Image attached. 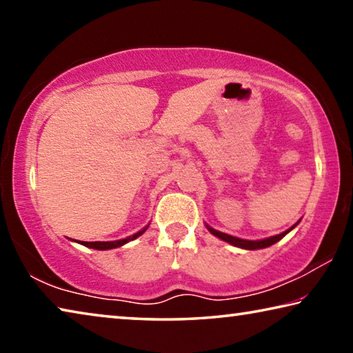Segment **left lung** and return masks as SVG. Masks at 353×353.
<instances>
[{
  "label": "left lung",
  "mask_w": 353,
  "mask_h": 353,
  "mask_svg": "<svg viewBox=\"0 0 353 353\" xmlns=\"http://www.w3.org/2000/svg\"><path fill=\"white\" fill-rule=\"evenodd\" d=\"M296 225H297V224H294V225L291 227V229H288L286 232H283V234L276 235V236H271V238H265V240H259V241L241 240V238H236V236H232V235L223 234V232L214 230V229H212V227H208V225H207V229L210 230L214 236H218V238H221V240H224V241H227V243L234 244V246H236V248H243V249H250V250H252V249H263V248H270V246H272L274 243H277V241L282 240V238H283L286 234H288L290 230L294 229Z\"/></svg>",
  "instance_id": "8db88e82"
}]
</instances>
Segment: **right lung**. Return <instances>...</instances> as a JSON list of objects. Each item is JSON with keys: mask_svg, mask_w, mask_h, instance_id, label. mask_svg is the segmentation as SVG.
<instances>
[{"mask_svg": "<svg viewBox=\"0 0 353 353\" xmlns=\"http://www.w3.org/2000/svg\"><path fill=\"white\" fill-rule=\"evenodd\" d=\"M146 230V227L143 230H140V232H137L135 235H130V236H128V238H124V240H118V241H81L83 246H87V248H92V249H98V250H105V249H113V248H119V246H123V244H126V243H129V241H132V240H135L137 236H140L143 232Z\"/></svg>", "mask_w": 353, "mask_h": 353, "instance_id": "right-lung-1", "label": "right lung"}]
</instances>
